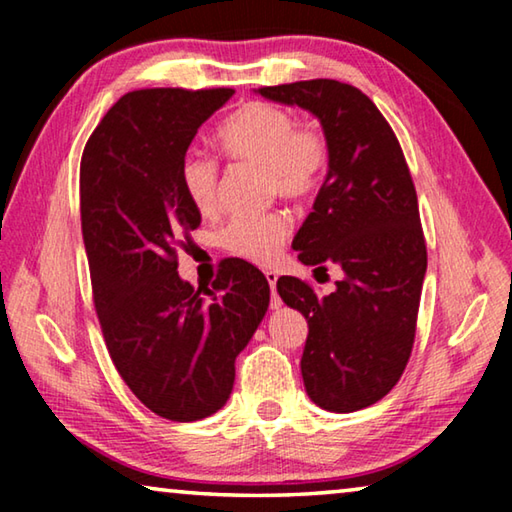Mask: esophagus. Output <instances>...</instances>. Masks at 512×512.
<instances>
[{"label": "esophagus", "mask_w": 512, "mask_h": 512, "mask_svg": "<svg viewBox=\"0 0 512 512\" xmlns=\"http://www.w3.org/2000/svg\"><path fill=\"white\" fill-rule=\"evenodd\" d=\"M264 275H266L268 287H271V291H273V296H271V309H280V307H282V300H280V296H277V293H275L277 273H275V271H264Z\"/></svg>", "instance_id": "obj_1"}]
</instances>
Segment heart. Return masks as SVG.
<instances>
[{
  "label": "heart",
  "mask_w": 512,
  "mask_h": 512,
  "mask_svg": "<svg viewBox=\"0 0 512 512\" xmlns=\"http://www.w3.org/2000/svg\"><path fill=\"white\" fill-rule=\"evenodd\" d=\"M216 142L232 160L264 167L271 194L307 198L318 189L327 167V142L316 128L296 126L287 110L271 103H246L223 121ZM180 185L198 212H210L219 201V164L205 153L189 151L180 162ZM284 214L235 219L221 232V244L232 255L255 264L273 262L289 237Z\"/></svg>",
  "instance_id": "b5f03b06"
}]
</instances>
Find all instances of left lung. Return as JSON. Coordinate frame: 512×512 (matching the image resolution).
<instances>
[{
	"label": "left lung",
	"mask_w": 512,
	"mask_h": 512,
	"mask_svg": "<svg viewBox=\"0 0 512 512\" xmlns=\"http://www.w3.org/2000/svg\"><path fill=\"white\" fill-rule=\"evenodd\" d=\"M257 94L309 110L323 126L327 176L293 250L307 266H341L343 277L320 298L307 282L282 275L277 293L307 318L300 370L311 402L332 413L366 409L388 395L411 357L427 273L402 146L354 85L314 79Z\"/></svg>",
	"instance_id": "left-lung-1"
}]
</instances>
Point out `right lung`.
<instances>
[{"mask_svg": "<svg viewBox=\"0 0 512 512\" xmlns=\"http://www.w3.org/2000/svg\"><path fill=\"white\" fill-rule=\"evenodd\" d=\"M235 90H135L85 144L81 225L110 359L146 409L194 422L228 402L235 359L271 300L262 271L225 259L212 289L178 275L176 244L201 225L180 162Z\"/></svg>", "mask_w": 512, "mask_h": 512, "instance_id": "add662e5", "label": "right lung"}]
</instances>
